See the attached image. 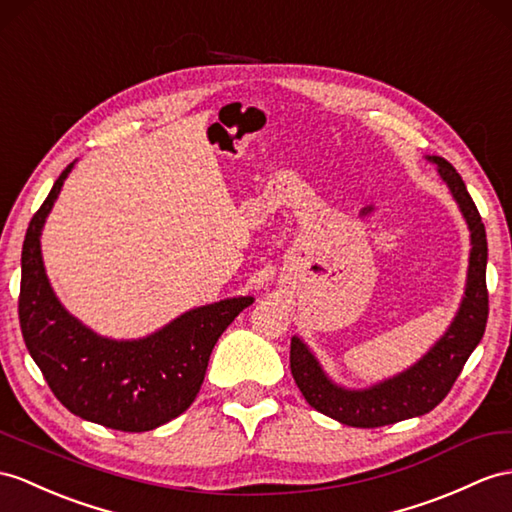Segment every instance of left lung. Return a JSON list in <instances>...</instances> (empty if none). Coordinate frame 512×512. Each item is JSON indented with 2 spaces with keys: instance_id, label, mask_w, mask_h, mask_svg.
Returning a JSON list of instances; mask_svg holds the SVG:
<instances>
[{
  "instance_id": "8db88e82",
  "label": "left lung",
  "mask_w": 512,
  "mask_h": 512,
  "mask_svg": "<svg viewBox=\"0 0 512 512\" xmlns=\"http://www.w3.org/2000/svg\"><path fill=\"white\" fill-rule=\"evenodd\" d=\"M432 160L439 165L441 178L450 186L460 210H463L473 245L465 299L452 328L415 367L404 371L402 376L373 386L369 391H345L334 386L323 376L315 356L306 350V345L297 336L291 341V373L299 391L315 410L345 423V426L380 428L430 413L452 391L467 358L484 336L486 319H489L484 223L458 171L445 158L434 156Z\"/></svg>"
}]
</instances>
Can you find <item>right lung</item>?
Segmentation results:
<instances>
[{
  "mask_svg": "<svg viewBox=\"0 0 512 512\" xmlns=\"http://www.w3.org/2000/svg\"><path fill=\"white\" fill-rule=\"evenodd\" d=\"M71 165L36 210L21 249L19 323L34 363L58 402L86 421L147 432L193 404L215 343L254 297L189 310L143 341H108L60 306L41 258V228Z\"/></svg>",
  "mask_w": 512,
  "mask_h": 512,
  "instance_id": "1",
  "label": "right lung"
}]
</instances>
